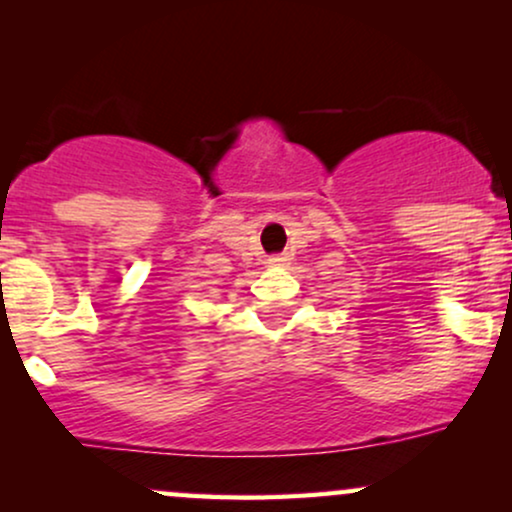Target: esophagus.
Masks as SVG:
<instances>
[{
  "mask_svg": "<svg viewBox=\"0 0 512 512\" xmlns=\"http://www.w3.org/2000/svg\"><path fill=\"white\" fill-rule=\"evenodd\" d=\"M269 264L272 267H284V264H289V255H272L269 257Z\"/></svg>",
  "mask_w": 512,
  "mask_h": 512,
  "instance_id": "34e87169",
  "label": "esophagus"
}]
</instances>
